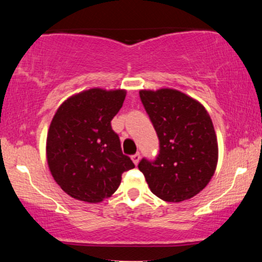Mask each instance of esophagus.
<instances>
[{
    "instance_id": "obj_1",
    "label": "esophagus",
    "mask_w": 262,
    "mask_h": 262,
    "mask_svg": "<svg viewBox=\"0 0 262 262\" xmlns=\"http://www.w3.org/2000/svg\"><path fill=\"white\" fill-rule=\"evenodd\" d=\"M132 160H133V162H134V164H135V165H138L139 160H140V153H139V152H137V153H135V155H133V156H132Z\"/></svg>"
}]
</instances>
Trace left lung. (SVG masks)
Here are the masks:
<instances>
[{
	"label": "left lung",
	"mask_w": 262,
	"mask_h": 262,
	"mask_svg": "<svg viewBox=\"0 0 262 262\" xmlns=\"http://www.w3.org/2000/svg\"><path fill=\"white\" fill-rule=\"evenodd\" d=\"M140 99L159 139L155 160L142 158L139 170L149 189L167 202L193 198L215 171L218 142L210 115L177 90L140 91Z\"/></svg>",
	"instance_id": "1"
}]
</instances>
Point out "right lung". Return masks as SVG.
I'll return each instance as SVG.
<instances>
[{
    "label": "right lung",
    "instance_id": "1",
    "mask_svg": "<svg viewBox=\"0 0 262 262\" xmlns=\"http://www.w3.org/2000/svg\"><path fill=\"white\" fill-rule=\"evenodd\" d=\"M124 98V90L91 89L72 96L56 111L48 132V165L72 198L103 201L117 190L122 173L135 167L111 128Z\"/></svg>",
    "mask_w": 262,
    "mask_h": 262
}]
</instances>
